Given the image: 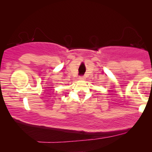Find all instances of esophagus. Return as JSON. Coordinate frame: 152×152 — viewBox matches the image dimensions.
Returning <instances> with one entry per match:
<instances>
[{
  "label": "esophagus",
  "instance_id": "obj_1",
  "mask_svg": "<svg viewBox=\"0 0 152 152\" xmlns=\"http://www.w3.org/2000/svg\"><path fill=\"white\" fill-rule=\"evenodd\" d=\"M84 78H85V77L83 76H81L78 77V79H80V80H84Z\"/></svg>",
  "mask_w": 152,
  "mask_h": 152
}]
</instances>
